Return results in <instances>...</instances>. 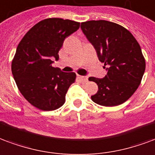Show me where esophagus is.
I'll list each match as a JSON object with an SVG mask.
<instances>
[{"mask_svg":"<svg viewBox=\"0 0 155 155\" xmlns=\"http://www.w3.org/2000/svg\"><path fill=\"white\" fill-rule=\"evenodd\" d=\"M79 78H80L81 81H83V82H87V81H88V76H82V75H80Z\"/></svg>","mask_w":155,"mask_h":155,"instance_id":"1","label":"esophagus"}]
</instances>
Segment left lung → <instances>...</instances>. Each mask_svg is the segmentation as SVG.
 I'll return each instance as SVG.
<instances>
[{
  "instance_id": "1",
  "label": "left lung",
  "mask_w": 155,
  "mask_h": 155,
  "mask_svg": "<svg viewBox=\"0 0 155 155\" xmlns=\"http://www.w3.org/2000/svg\"><path fill=\"white\" fill-rule=\"evenodd\" d=\"M81 28L107 71L103 79L89 78L98 88L91 99L105 107L123 104L138 89L145 73L140 46L130 31L116 23L90 20L81 23Z\"/></svg>"
}]
</instances>
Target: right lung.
<instances>
[{"mask_svg": "<svg viewBox=\"0 0 155 155\" xmlns=\"http://www.w3.org/2000/svg\"><path fill=\"white\" fill-rule=\"evenodd\" d=\"M79 28V22L48 18L32 27L19 42L11 71L20 93L37 108L53 111L65 104L66 94L76 74L51 66V58L59 59L65 38Z\"/></svg>", "mask_w": 155, "mask_h": 155, "instance_id": "right-lung-1", "label": "right lung"}]
</instances>
